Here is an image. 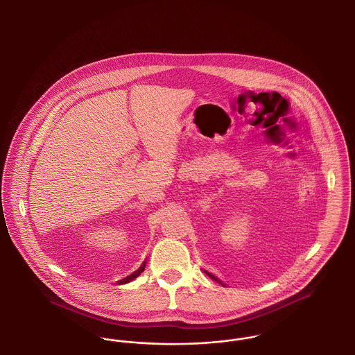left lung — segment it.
Listing matches in <instances>:
<instances>
[{
  "instance_id": "8db88e82",
  "label": "left lung",
  "mask_w": 355,
  "mask_h": 355,
  "mask_svg": "<svg viewBox=\"0 0 355 355\" xmlns=\"http://www.w3.org/2000/svg\"><path fill=\"white\" fill-rule=\"evenodd\" d=\"M206 274H207V275H209V277H211V278H213V279H214V281H217V282H220V279H217V278H216V277H214V275H211V274H210V272H207V271H206Z\"/></svg>"
}]
</instances>
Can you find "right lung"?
<instances>
[{"mask_svg":"<svg viewBox=\"0 0 355 355\" xmlns=\"http://www.w3.org/2000/svg\"><path fill=\"white\" fill-rule=\"evenodd\" d=\"M144 270H145V262H144V265H142V266H141V268H139L138 270L135 271V272H133V274H130V275H128L126 278L121 279V281H119V285H122V284H128V282L133 281V279H135V278H137V277H138V275H139V274H141V272H142V271Z\"/></svg>","mask_w":355,"mask_h":355,"instance_id":"1","label":"right lung"}]
</instances>
